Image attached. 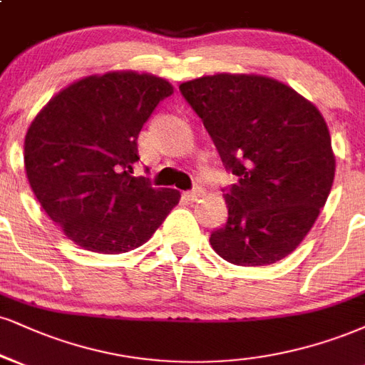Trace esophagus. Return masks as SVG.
I'll return each mask as SVG.
<instances>
[{"instance_id":"34e87169","label":"esophagus","mask_w":365,"mask_h":365,"mask_svg":"<svg viewBox=\"0 0 365 365\" xmlns=\"http://www.w3.org/2000/svg\"><path fill=\"white\" fill-rule=\"evenodd\" d=\"M202 195H204V190H202V187H194L190 192H187L188 200H192V202L199 200Z\"/></svg>"}]
</instances>
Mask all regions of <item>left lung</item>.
Wrapping results in <instances>:
<instances>
[{
	"instance_id": "1",
	"label": "left lung",
	"mask_w": 365,
	"mask_h": 365,
	"mask_svg": "<svg viewBox=\"0 0 365 365\" xmlns=\"http://www.w3.org/2000/svg\"><path fill=\"white\" fill-rule=\"evenodd\" d=\"M180 91L238 177L225 188L227 221L210 235L214 252L241 267L282 260L313 227L333 185L323 115L291 86L260 74L202 76Z\"/></svg>"
}]
</instances>
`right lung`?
Instances as JSON below:
<instances>
[{
	"mask_svg": "<svg viewBox=\"0 0 365 365\" xmlns=\"http://www.w3.org/2000/svg\"><path fill=\"white\" fill-rule=\"evenodd\" d=\"M171 93L168 81L148 73L93 74L61 90L30 124V187L78 247L105 255L138 248L178 204L175 188L133 177L140 129Z\"/></svg>",
	"mask_w": 365,
	"mask_h": 365,
	"instance_id": "obj_1",
	"label": "right lung"
}]
</instances>
